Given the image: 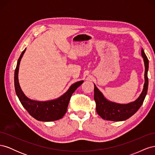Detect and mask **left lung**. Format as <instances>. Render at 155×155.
<instances>
[{
  "label": "left lung",
  "mask_w": 155,
  "mask_h": 155,
  "mask_svg": "<svg viewBox=\"0 0 155 155\" xmlns=\"http://www.w3.org/2000/svg\"><path fill=\"white\" fill-rule=\"evenodd\" d=\"M142 56L145 65L143 88L139 97L134 101L127 104H121L108 100L94 84V98L96 104V111L104 120L113 121H124L134 114L142 106L148 89L147 72L149 69V60L142 48Z\"/></svg>",
  "instance_id": "1"
}]
</instances>
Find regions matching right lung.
I'll return each instance as SVG.
<instances>
[{"instance_id":"add662e5","label":"right lung","mask_w":155,"mask_h":155,"mask_svg":"<svg viewBox=\"0 0 155 155\" xmlns=\"http://www.w3.org/2000/svg\"><path fill=\"white\" fill-rule=\"evenodd\" d=\"M26 48L22 51L17 61L14 76L15 92L21 104L28 113L35 119L41 121H52L62 118L67 110L70 99L74 92L83 83L79 81L74 83L69 87L68 91L62 96L54 100L48 101H36L28 97L22 92L18 83V74L21 60Z\"/></svg>"}]
</instances>
